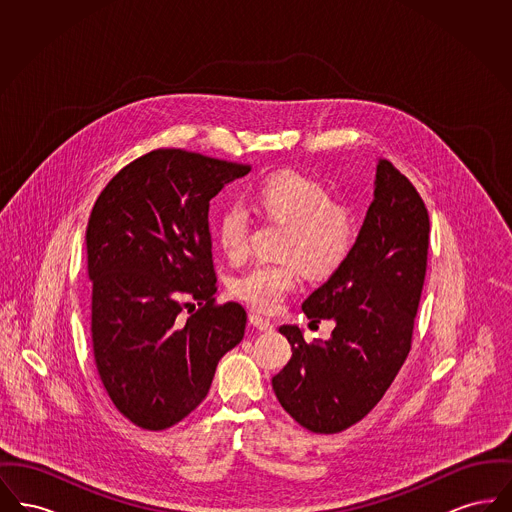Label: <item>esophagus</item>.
<instances>
[{
	"mask_svg": "<svg viewBox=\"0 0 512 512\" xmlns=\"http://www.w3.org/2000/svg\"><path fill=\"white\" fill-rule=\"evenodd\" d=\"M249 322H251L257 330H261V332H270V330L274 328V324H272L268 318L261 317V315H257V313H251V315H249Z\"/></svg>",
	"mask_w": 512,
	"mask_h": 512,
	"instance_id": "1",
	"label": "esophagus"
}]
</instances>
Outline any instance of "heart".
I'll use <instances>...</instances> for the list:
<instances>
[{
  "label": "heart",
  "instance_id": "b5f03b06",
  "mask_svg": "<svg viewBox=\"0 0 512 512\" xmlns=\"http://www.w3.org/2000/svg\"><path fill=\"white\" fill-rule=\"evenodd\" d=\"M251 201L268 219L288 224L280 244L286 259L245 270L232 280V293L255 311L274 313L297 288L301 268L311 278H326L345 263L355 228L349 211L301 172L270 174L255 188ZM215 234L232 263L244 261L251 236V217L244 205H226L215 222Z\"/></svg>",
  "mask_w": 512,
  "mask_h": 512
}]
</instances>
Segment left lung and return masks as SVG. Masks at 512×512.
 <instances>
[{
    "label": "left lung",
    "mask_w": 512,
    "mask_h": 512,
    "mask_svg": "<svg viewBox=\"0 0 512 512\" xmlns=\"http://www.w3.org/2000/svg\"><path fill=\"white\" fill-rule=\"evenodd\" d=\"M428 245L422 197L380 159L374 199L349 257L303 303L313 322H336L330 340L307 343L297 326L280 328L292 359L272 378V390L303 428L338 434L384 397L411 351Z\"/></svg>",
    "instance_id": "left-lung-1"
}]
</instances>
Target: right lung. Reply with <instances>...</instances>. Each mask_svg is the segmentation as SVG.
I'll return each mask as SVG.
<instances>
[{
	"instance_id": "add662e5",
	"label": "right lung",
	"mask_w": 512,
	"mask_h": 512,
	"mask_svg": "<svg viewBox=\"0 0 512 512\" xmlns=\"http://www.w3.org/2000/svg\"><path fill=\"white\" fill-rule=\"evenodd\" d=\"M249 169L153 149L96 199L86 228L94 359L113 405L144 430L192 413L244 338V307L215 301L209 201Z\"/></svg>"
}]
</instances>
